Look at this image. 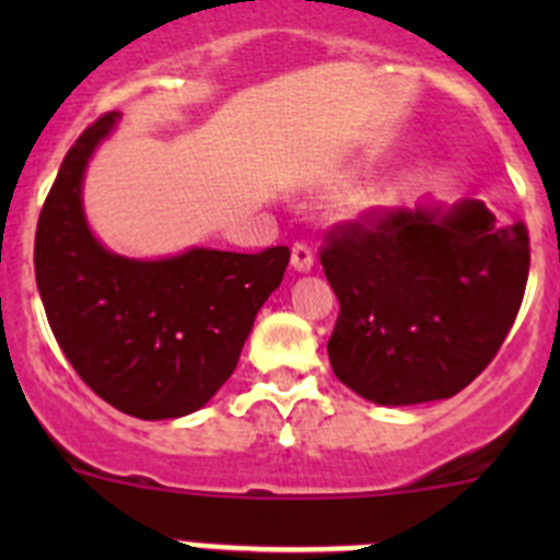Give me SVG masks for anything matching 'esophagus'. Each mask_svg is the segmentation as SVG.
Wrapping results in <instances>:
<instances>
[{
	"label": "esophagus",
	"mask_w": 560,
	"mask_h": 560,
	"mask_svg": "<svg viewBox=\"0 0 560 560\" xmlns=\"http://www.w3.org/2000/svg\"><path fill=\"white\" fill-rule=\"evenodd\" d=\"M314 265V252L306 241H295L292 244V268L295 270H312Z\"/></svg>",
	"instance_id": "34e87169"
}]
</instances>
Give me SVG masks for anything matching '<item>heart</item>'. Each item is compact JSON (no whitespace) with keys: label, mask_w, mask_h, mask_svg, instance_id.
<instances>
[{"label":"heart","mask_w":560,"mask_h":560,"mask_svg":"<svg viewBox=\"0 0 560 560\" xmlns=\"http://www.w3.org/2000/svg\"><path fill=\"white\" fill-rule=\"evenodd\" d=\"M382 200H385V195H382V191H371V195H365L363 200L358 202V208L360 211H365V208H374L376 202H382Z\"/></svg>","instance_id":"1"}]
</instances>
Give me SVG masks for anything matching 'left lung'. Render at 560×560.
<instances>
[{
	"mask_svg": "<svg viewBox=\"0 0 560 560\" xmlns=\"http://www.w3.org/2000/svg\"><path fill=\"white\" fill-rule=\"evenodd\" d=\"M319 259L341 308L332 374L374 404L409 406L453 398L488 369L521 312L530 244L523 219L501 224L466 200L332 224Z\"/></svg>",
	"mask_w": 560,
	"mask_h": 560,
	"instance_id": "8db88e82",
	"label": "left lung"
}]
</instances>
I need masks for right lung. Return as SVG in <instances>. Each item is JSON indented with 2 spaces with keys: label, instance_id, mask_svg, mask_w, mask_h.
Returning <instances> with one entry per match:
<instances>
[{
  "label": "right lung",
  "instance_id": "add662e5",
  "mask_svg": "<svg viewBox=\"0 0 560 560\" xmlns=\"http://www.w3.org/2000/svg\"><path fill=\"white\" fill-rule=\"evenodd\" d=\"M113 121L116 113L100 116L61 162L39 211L35 279L78 376L124 415L171 420L206 406L233 376L254 316L284 279L290 248H191L140 262L100 246L83 219L81 178Z\"/></svg>",
  "mask_w": 560,
  "mask_h": 560
}]
</instances>
